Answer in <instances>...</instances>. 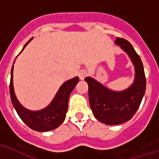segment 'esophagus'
Wrapping results in <instances>:
<instances>
[{
	"mask_svg": "<svg viewBox=\"0 0 159 159\" xmlns=\"http://www.w3.org/2000/svg\"><path fill=\"white\" fill-rule=\"evenodd\" d=\"M86 75H87V72L85 70H80L79 72V77H80V80H83L86 77Z\"/></svg>",
	"mask_w": 159,
	"mask_h": 159,
	"instance_id": "esophagus-1",
	"label": "esophagus"
}]
</instances>
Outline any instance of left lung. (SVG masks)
I'll return each instance as SVG.
<instances>
[{
  "label": "left lung",
  "instance_id": "obj_1",
  "mask_svg": "<svg viewBox=\"0 0 159 159\" xmlns=\"http://www.w3.org/2000/svg\"><path fill=\"white\" fill-rule=\"evenodd\" d=\"M114 42L132 60L135 70L134 83L124 90L114 91L94 79H84L89 85L91 110L99 122L108 125L123 124L132 119L141 104L146 89L144 70L139 55L128 40L118 37Z\"/></svg>",
  "mask_w": 159,
  "mask_h": 159
}]
</instances>
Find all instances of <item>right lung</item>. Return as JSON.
I'll list each match as a JSON object with an SVG mask.
<instances>
[{"label": "right lung", "mask_w": 159, "mask_h": 159, "mask_svg": "<svg viewBox=\"0 0 159 159\" xmlns=\"http://www.w3.org/2000/svg\"><path fill=\"white\" fill-rule=\"evenodd\" d=\"M33 38H31L25 45L22 50H24L27 44ZM14 63L11 72L10 94H11L12 104L15 109L16 110L20 118L31 129L39 132H46L58 128L66 119V112L68 109L69 98L74 88L79 82V77H75L63 84L59 89L51 103L47 107H45V109L38 111H31L22 106L15 94L14 87H13Z\"/></svg>", "instance_id": "1"}]
</instances>
